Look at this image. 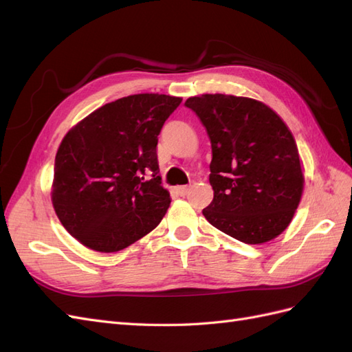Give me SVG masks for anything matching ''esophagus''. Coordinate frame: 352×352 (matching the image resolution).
<instances>
[{"label":"esophagus","mask_w":352,"mask_h":352,"mask_svg":"<svg viewBox=\"0 0 352 352\" xmlns=\"http://www.w3.org/2000/svg\"><path fill=\"white\" fill-rule=\"evenodd\" d=\"M176 192H177L180 197H185V195L189 192V186H177V188H176Z\"/></svg>","instance_id":"esophagus-1"}]
</instances>
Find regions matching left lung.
<instances>
[{"label":"left lung","mask_w":352,"mask_h":352,"mask_svg":"<svg viewBox=\"0 0 352 352\" xmlns=\"http://www.w3.org/2000/svg\"><path fill=\"white\" fill-rule=\"evenodd\" d=\"M211 142V204L202 214L226 235L260 245L289 226L301 201L302 167L291 131L269 105L226 94L185 102Z\"/></svg>","instance_id":"1"}]
</instances>
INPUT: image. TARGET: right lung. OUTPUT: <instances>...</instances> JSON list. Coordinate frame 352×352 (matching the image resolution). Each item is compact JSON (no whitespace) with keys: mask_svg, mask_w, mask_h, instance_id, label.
Instances as JSON below:
<instances>
[{"mask_svg":"<svg viewBox=\"0 0 352 352\" xmlns=\"http://www.w3.org/2000/svg\"><path fill=\"white\" fill-rule=\"evenodd\" d=\"M180 102L164 94L129 95L92 111L63 138L51 202L85 247L124 250L164 217L170 194L158 176L157 136Z\"/></svg>","mask_w":352,"mask_h":352,"instance_id":"1","label":"right lung"}]
</instances>
